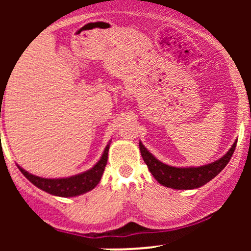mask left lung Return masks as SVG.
<instances>
[{
    "instance_id": "1",
    "label": "left lung",
    "mask_w": 251,
    "mask_h": 251,
    "mask_svg": "<svg viewBox=\"0 0 251 251\" xmlns=\"http://www.w3.org/2000/svg\"><path fill=\"white\" fill-rule=\"evenodd\" d=\"M236 144L237 140H235L231 148L223 157L215 162L201 166H185V168H177L160 162L143 145L142 142H139V150L144 162L146 163L150 172L158 183L170 189L192 190L205 185L226 168L230 158L234 154Z\"/></svg>"
}]
</instances>
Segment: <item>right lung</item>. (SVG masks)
Segmentation results:
<instances>
[{"label":"right lung","instance_id":"1","mask_svg":"<svg viewBox=\"0 0 251 251\" xmlns=\"http://www.w3.org/2000/svg\"><path fill=\"white\" fill-rule=\"evenodd\" d=\"M109 145H111V140L106 145L101 157L93 168L87 170V171H83L81 174L70 176V177L43 178L29 174L20 165H17V164L16 165L22 172V175L30 183H33L36 188L41 189L42 191H46L47 194L53 196H57V197H76V196L83 195L93 190L101 180L103 170L107 164Z\"/></svg>","mask_w":251,"mask_h":251}]
</instances>
